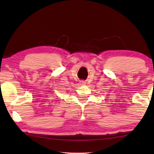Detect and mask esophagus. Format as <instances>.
<instances>
[{
  "label": "esophagus",
  "mask_w": 154,
  "mask_h": 154,
  "mask_svg": "<svg viewBox=\"0 0 154 154\" xmlns=\"http://www.w3.org/2000/svg\"><path fill=\"white\" fill-rule=\"evenodd\" d=\"M85 84V83L84 82H80V85H84Z\"/></svg>",
  "instance_id": "obj_1"
}]
</instances>
